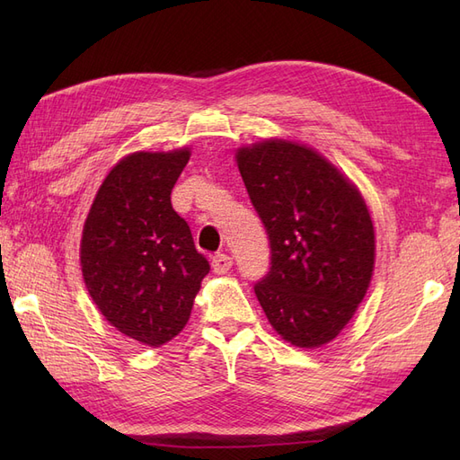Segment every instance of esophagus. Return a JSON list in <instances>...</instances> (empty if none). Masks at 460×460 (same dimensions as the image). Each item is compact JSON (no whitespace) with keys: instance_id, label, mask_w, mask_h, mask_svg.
Masks as SVG:
<instances>
[{"instance_id":"esophagus-1","label":"esophagus","mask_w":460,"mask_h":460,"mask_svg":"<svg viewBox=\"0 0 460 460\" xmlns=\"http://www.w3.org/2000/svg\"><path fill=\"white\" fill-rule=\"evenodd\" d=\"M211 264H213V270L217 272V274H226L230 269H232V257H228V255H225V253H217L215 257H213V261H211Z\"/></svg>"}]
</instances>
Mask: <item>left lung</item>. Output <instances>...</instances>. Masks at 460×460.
I'll list each match as a JSON object with an SVG mask.
<instances>
[{
  "label": "left lung",
  "mask_w": 460,
  "mask_h": 460,
  "mask_svg": "<svg viewBox=\"0 0 460 460\" xmlns=\"http://www.w3.org/2000/svg\"><path fill=\"white\" fill-rule=\"evenodd\" d=\"M270 240L255 296L296 347L332 341L353 318L374 270V226L358 190L314 149L267 140L235 153Z\"/></svg>",
  "instance_id": "left-lung-1"
}]
</instances>
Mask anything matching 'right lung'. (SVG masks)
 Returning <instances> with one entry per match:
<instances>
[{
  "mask_svg": "<svg viewBox=\"0 0 460 460\" xmlns=\"http://www.w3.org/2000/svg\"><path fill=\"white\" fill-rule=\"evenodd\" d=\"M188 161V147L137 151L119 161L82 232V276L97 309L124 336L149 347L182 332L211 270L171 203Z\"/></svg>",
  "mask_w": 460,
  "mask_h": 460,
  "instance_id": "right-lung-1",
  "label": "right lung"
}]
</instances>
